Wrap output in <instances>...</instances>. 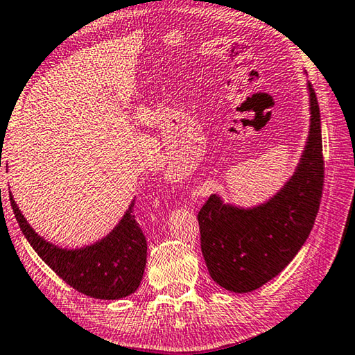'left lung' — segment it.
Returning a JSON list of instances; mask_svg holds the SVG:
<instances>
[{
  "instance_id": "8db88e82",
  "label": "left lung",
  "mask_w": 355,
  "mask_h": 355,
  "mask_svg": "<svg viewBox=\"0 0 355 355\" xmlns=\"http://www.w3.org/2000/svg\"><path fill=\"white\" fill-rule=\"evenodd\" d=\"M309 91V142L285 188L254 209L224 205L213 194L197 214L209 275L228 291H254L284 271L315 224L324 186V158L320 106L311 83Z\"/></svg>"
}]
</instances>
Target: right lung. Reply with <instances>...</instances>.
<instances>
[{
  "mask_svg": "<svg viewBox=\"0 0 355 355\" xmlns=\"http://www.w3.org/2000/svg\"><path fill=\"white\" fill-rule=\"evenodd\" d=\"M1 196V191H0ZM10 197L17 222L33 249L65 284L95 299H120L135 293L147 261V239L131 203L123 219L100 243L78 250L58 249L35 233Z\"/></svg>",
  "mask_w": 355,
  "mask_h": 355,
  "instance_id": "right-lung-1",
  "label": "right lung"
}]
</instances>
